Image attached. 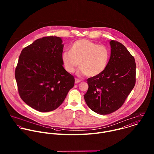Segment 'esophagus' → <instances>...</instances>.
I'll list each match as a JSON object with an SVG mask.
<instances>
[{
  "label": "esophagus",
  "instance_id": "34e87169",
  "mask_svg": "<svg viewBox=\"0 0 154 154\" xmlns=\"http://www.w3.org/2000/svg\"><path fill=\"white\" fill-rule=\"evenodd\" d=\"M81 81V80H79V79H77V78H75V84H78V83H79Z\"/></svg>",
  "mask_w": 154,
  "mask_h": 154
}]
</instances>
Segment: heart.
Wrapping results in <instances>:
<instances>
[{
  "label": "heart",
  "instance_id": "b5f03b06",
  "mask_svg": "<svg viewBox=\"0 0 154 154\" xmlns=\"http://www.w3.org/2000/svg\"><path fill=\"white\" fill-rule=\"evenodd\" d=\"M109 51L103 45H98L87 39L79 40L70 47V51L61 55L62 62L68 73H73L78 66L79 76H96L106 69L109 60Z\"/></svg>",
  "mask_w": 154,
  "mask_h": 154
}]
</instances>
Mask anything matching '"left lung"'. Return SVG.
<instances>
[{
  "mask_svg": "<svg viewBox=\"0 0 154 154\" xmlns=\"http://www.w3.org/2000/svg\"><path fill=\"white\" fill-rule=\"evenodd\" d=\"M110 45L107 66L101 74L88 78L89 88L84 95L89 108L99 114H109L120 108L136 82L133 56L120 43L111 40Z\"/></svg>",
  "mask_w": 154,
  "mask_h": 154,
  "instance_id": "left-lung-1",
  "label": "left lung"
}]
</instances>
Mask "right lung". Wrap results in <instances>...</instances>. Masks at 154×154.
Masks as SVG:
<instances>
[{
    "label": "right lung",
    "mask_w": 154,
    "mask_h": 154,
    "mask_svg": "<svg viewBox=\"0 0 154 154\" xmlns=\"http://www.w3.org/2000/svg\"><path fill=\"white\" fill-rule=\"evenodd\" d=\"M60 37L39 38L25 47L15 69V79L22 100L40 112L56 109L75 84L74 77L64 69Z\"/></svg>",
    "instance_id": "1"
}]
</instances>
